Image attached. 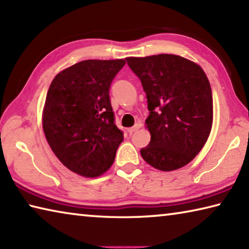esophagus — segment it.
<instances>
[{"mask_svg": "<svg viewBox=\"0 0 249 249\" xmlns=\"http://www.w3.org/2000/svg\"><path fill=\"white\" fill-rule=\"evenodd\" d=\"M140 127H141V124L140 123H136L135 124L133 127H130V128H128V133L129 134H133V133H135V132H137L138 129H140Z\"/></svg>", "mask_w": 249, "mask_h": 249, "instance_id": "esophagus-1", "label": "esophagus"}]
</instances>
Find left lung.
Segmentation results:
<instances>
[{"label":"left lung","mask_w":249,"mask_h":249,"mask_svg":"<svg viewBox=\"0 0 249 249\" xmlns=\"http://www.w3.org/2000/svg\"><path fill=\"white\" fill-rule=\"evenodd\" d=\"M146 92L149 145L142 159L161 171L188 165L203 148L213 124L212 90L201 67L177 54L126 58Z\"/></svg>","instance_id":"8db88e82"}]
</instances>
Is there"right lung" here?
<instances>
[{
	"label": "right lung",
	"mask_w": 249,
	"mask_h": 249,
	"mask_svg": "<svg viewBox=\"0 0 249 249\" xmlns=\"http://www.w3.org/2000/svg\"><path fill=\"white\" fill-rule=\"evenodd\" d=\"M126 64L83 60L59 72L43 109V129L50 148L74 174L96 178L113 165L124 140L114 124L109 84Z\"/></svg>",
	"instance_id": "right-lung-1"
}]
</instances>
